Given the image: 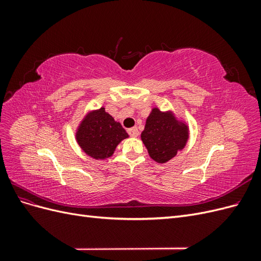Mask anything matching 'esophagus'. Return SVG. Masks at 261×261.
I'll return each mask as SVG.
<instances>
[{
	"mask_svg": "<svg viewBox=\"0 0 261 261\" xmlns=\"http://www.w3.org/2000/svg\"><path fill=\"white\" fill-rule=\"evenodd\" d=\"M127 132H128V134H129V136H132V137H137V136L139 135V132H138V129H137L136 127L129 128Z\"/></svg>",
	"mask_w": 261,
	"mask_h": 261,
	"instance_id": "34e87169",
	"label": "esophagus"
}]
</instances>
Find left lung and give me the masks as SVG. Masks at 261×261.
Returning <instances> with one entry per match:
<instances>
[{
  "label": "left lung",
  "instance_id": "left-lung-1",
  "mask_svg": "<svg viewBox=\"0 0 261 261\" xmlns=\"http://www.w3.org/2000/svg\"><path fill=\"white\" fill-rule=\"evenodd\" d=\"M188 127L170 112L153 108L148 116L141 140L155 162L165 163L186 146Z\"/></svg>",
  "mask_w": 261,
  "mask_h": 261
}]
</instances>
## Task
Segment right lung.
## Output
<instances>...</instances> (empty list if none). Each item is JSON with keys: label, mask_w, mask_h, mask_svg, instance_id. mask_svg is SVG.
Instances as JSON below:
<instances>
[{"label": "right lung", "mask_w": 261, "mask_h": 261, "mask_svg": "<svg viewBox=\"0 0 261 261\" xmlns=\"http://www.w3.org/2000/svg\"><path fill=\"white\" fill-rule=\"evenodd\" d=\"M127 137L122 125L115 122L105 108L87 114L76 133L77 143L84 151L100 160L111 156L116 146Z\"/></svg>", "instance_id": "1"}]
</instances>
